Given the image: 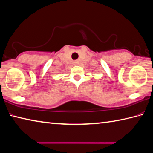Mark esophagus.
<instances>
[{"label":"esophagus","instance_id":"esophagus-1","mask_svg":"<svg viewBox=\"0 0 153 153\" xmlns=\"http://www.w3.org/2000/svg\"><path fill=\"white\" fill-rule=\"evenodd\" d=\"M74 63H76V62H74Z\"/></svg>","mask_w":153,"mask_h":153}]
</instances>
